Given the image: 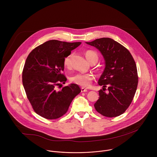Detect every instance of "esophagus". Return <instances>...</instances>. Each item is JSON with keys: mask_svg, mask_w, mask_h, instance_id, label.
<instances>
[{"mask_svg": "<svg viewBox=\"0 0 157 157\" xmlns=\"http://www.w3.org/2000/svg\"><path fill=\"white\" fill-rule=\"evenodd\" d=\"M81 93H84V92H86L87 90V89H86L84 87H81Z\"/></svg>", "mask_w": 157, "mask_h": 157, "instance_id": "esophagus-1", "label": "esophagus"}]
</instances>
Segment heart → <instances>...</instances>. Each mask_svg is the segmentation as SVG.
Wrapping results in <instances>:
<instances>
[{"instance_id":"b5f03b06","label":"heart","mask_w":157,"mask_h":157,"mask_svg":"<svg viewBox=\"0 0 157 157\" xmlns=\"http://www.w3.org/2000/svg\"><path fill=\"white\" fill-rule=\"evenodd\" d=\"M85 56L87 59L91 62L93 60H98V55L96 52L92 50H87L85 52ZM73 54L70 53L67 55L63 60L64 66L66 68H70L71 65ZM94 80V76L93 75L89 73H77L73 75L70 78V81L71 82L78 84L82 87H88L90 86L91 83Z\"/></svg>"}]
</instances>
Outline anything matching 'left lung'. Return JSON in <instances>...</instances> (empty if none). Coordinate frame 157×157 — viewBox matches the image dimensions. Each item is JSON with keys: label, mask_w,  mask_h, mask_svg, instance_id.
<instances>
[{"label": "left lung", "mask_w": 157, "mask_h": 157, "mask_svg": "<svg viewBox=\"0 0 157 157\" xmlns=\"http://www.w3.org/2000/svg\"><path fill=\"white\" fill-rule=\"evenodd\" d=\"M86 43L98 48L105 61L98 81L103 88L94 107L105 117L119 116L129 107L137 90L139 77L135 60L125 47L113 39L101 38Z\"/></svg>", "instance_id": "1"}]
</instances>
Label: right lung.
<instances>
[{
  "mask_svg": "<svg viewBox=\"0 0 157 157\" xmlns=\"http://www.w3.org/2000/svg\"><path fill=\"white\" fill-rule=\"evenodd\" d=\"M81 42L49 40L34 48L27 58L22 82L35 113L47 119H56L66 113L73 99L81 92L76 84L56 87L67 80L63 73L64 58Z\"/></svg>",
  "mask_w": 157,
  "mask_h": 157,
  "instance_id": "right-lung-1",
  "label": "right lung"
}]
</instances>
